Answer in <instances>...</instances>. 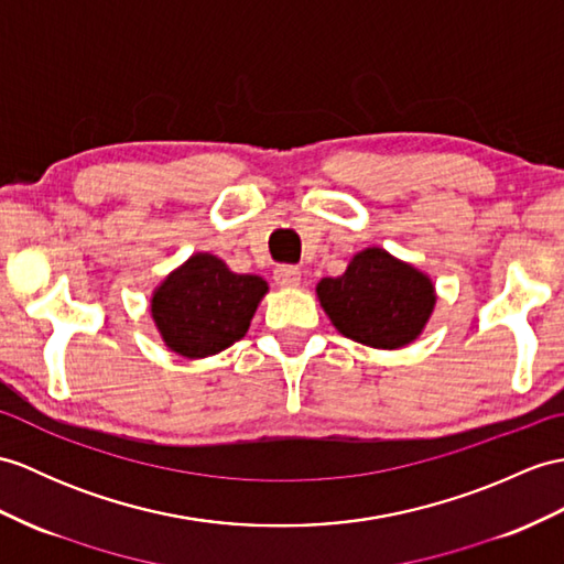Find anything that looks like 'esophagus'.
Returning <instances> with one entry per match:
<instances>
[{
  "label": "esophagus",
  "mask_w": 564,
  "mask_h": 564,
  "mask_svg": "<svg viewBox=\"0 0 564 564\" xmlns=\"http://www.w3.org/2000/svg\"><path fill=\"white\" fill-rule=\"evenodd\" d=\"M300 276H303V273H300L297 267H291V264H283V267L273 269V279H276V283L281 288H295V285H300Z\"/></svg>",
  "instance_id": "esophagus-1"
}]
</instances>
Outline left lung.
<instances>
[{
  "instance_id": "obj_1",
  "label": "left lung",
  "mask_w": 564,
  "mask_h": 564,
  "mask_svg": "<svg viewBox=\"0 0 564 564\" xmlns=\"http://www.w3.org/2000/svg\"><path fill=\"white\" fill-rule=\"evenodd\" d=\"M317 297L346 338L384 350L415 341L437 300L423 271L382 247L358 252L341 276L322 279Z\"/></svg>"
}]
</instances>
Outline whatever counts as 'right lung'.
Wrapping results in <instances>:
<instances>
[{
	"label": "right lung",
	"instance_id": "add662e5",
	"mask_svg": "<svg viewBox=\"0 0 564 564\" xmlns=\"http://www.w3.org/2000/svg\"><path fill=\"white\" fill-rule=\"evenodd\" d=\"M267 291L261 276L235 273L223 259L199 252L155 288L151 317L177 356L208 358L240 341Z\"/></svg>",
	"mask_w": 564,
	"mask_h": 564
}]
</instances>
